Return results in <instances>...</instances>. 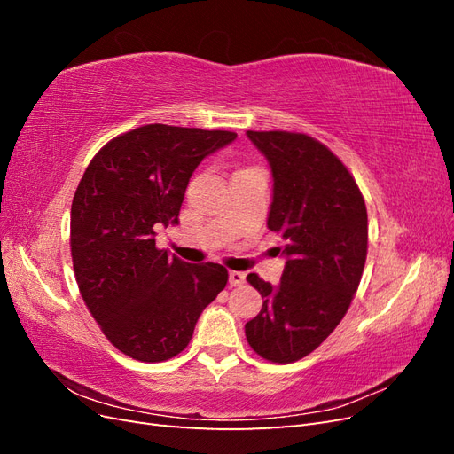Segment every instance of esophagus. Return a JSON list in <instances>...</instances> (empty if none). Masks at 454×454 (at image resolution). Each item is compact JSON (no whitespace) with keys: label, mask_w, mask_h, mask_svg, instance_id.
<instances>
[{"label":"esophagus","mask_w":454,"mask_h":454,"mask_svg":"<svg viewBox=\"0 0 454 454\" xmlns=\"http://www.w3.org/2000/svg\"><path fill=\"white\" fill-rule=\"evenodd\" d=\"M246 282V274L244 272H240V270H231L229 272V284L231 286H242Z\"/></svg>","instance_id":"obj_1"}]
</instances>
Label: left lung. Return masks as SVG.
<instances>
[{"label":"left lung","instance_id":"obj_1","mask_svg":"<svg viewBox=\"0 0 454 454\" xmlns=\"http://www.w3.org/2000/svg\"><path fill=\"white\" fill-rule=\"evenodd\" d=\"M246 136L270 167L267 227L286 240V265L277 286L255 272L246 277L263 307L244 332L261 358L290 364L318 348L347 314L365 265L367 210L354 177L324 144L282 130Z\"/></svg>","mask_w":454,"mask_h":454}]
</instances>
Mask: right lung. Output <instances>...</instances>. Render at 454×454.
<instances>
[{
  "instance_id": "obj_1",
  "label": "right lung",
  "mask_w": 454,
  "mask_h": 454,
  "mask_svg": "<svg viewBox=\"0 0 454 454\" xmlns=\"http://www.w3.org/2000/svg\"><path fill=\"white\" fill-rule=\"evenodd\" d=\"M235 138L145 125L106 144L81 177L70 222L79 292L109 342L134 360L180 354L227 284L222 265H191L159 250L155 229L177 223L189 177Z\"/></svg>"
}]
</instances>
